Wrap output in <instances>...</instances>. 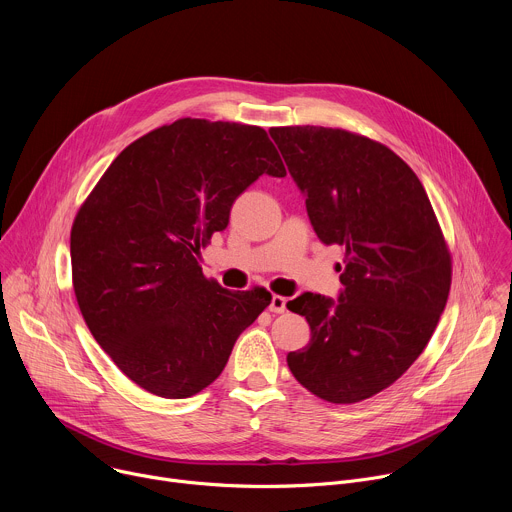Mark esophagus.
<instances>
[{
  "label": "esophagus",
  "mask_w": 512,
  "mask_h": 512,
  "mask_svg": "<svg viewBox=\"0 0 512 512\" xmlns=\"http://www.w3.org/2000/svg\"><path fill=\"white\" fill-rule=\"evenodd\" d=\"M285 304H287V300H285L283 296H271L269 312H273V314H283V312H285Z\"/></svg>",
  "instance_id": "1"
}]
</instances>
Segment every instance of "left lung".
<instances>
[{
  "label": "left lung",
  "mask_w": 512,
  "mask_h": 512,
  "mask_svg": "<svg viewBox=\"0 0 512 512\" xmlns=\"http://www.w3.org/2000/svg\"><path fill=\"white\" fill-rule=\"evenodd\" d=\"M269 135L316 235L344 253L338 300L304 291L287 302L312 332L287 367L324 401L369 399L417 360L446 308L452 263L440 225L419 178L385 145L314 125Z\"/></svg>",
  "instance_id": "obj_1"
}]
</instances>
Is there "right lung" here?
Here are the masks:
<instances>
[{
  "label": "right lung",
  "instance_id": "obj_1",
  "mask_svg": "<svg viewBox=\"0 0 512 512\" xmlns=\"http://www.w3.org/2000/svg\"><path fill=\"white\" fill-rule=\"evenodd\" d=\"M263 174L285 176L265 129L186 117L127 145L81 206L70 233L75 296L95 340L141 389L200 393L269 306V291H229L200 267V247Z\"/></svg>",
  "mask_w": 512,
  "mask_h": 512
}]
</instances>
